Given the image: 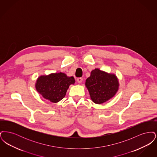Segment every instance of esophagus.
Masks as SVG:
<instances>
[{
  "label": "esophagus",
  "instance_id": "1",
  "mask_svg": "<svg viewBox=\"0 0 157 157\" xmlns=\"http://www.w3.org/2000/svg\"><path fill=\"white\" fill-rule=\"evenodd\" d=\"M82 81H83V78H77V82H78V83H82Z\"/></svg>",
  "mask_w": 157,
  "mask_h": 157
}]
</instances>
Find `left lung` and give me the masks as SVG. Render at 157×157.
Wrapping results in <instances>:
<instances>
[{
	"label": "left lung",
	"instance_id": "left-lung-1",
	"mask_svg": "<svg viewBox=\"0 0 157 157\" xmlns=\"http://www.w3.org/2000/svg\"><path fill=\"white\" fill-rule=\"evenodd\" d=\"M85 86L92 102L102 104L114 97L120 88L117 75L95 68L86 79Z\"/></svg>",
	"mask_w": 157,
	"mask_h": 157
}]
</instances>
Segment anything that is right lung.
<instances>
[{
  "label": "right lung",
  "mask_w": 157,
  "mask_h": 157,
  "mask_svg": "<svg viewBox=\"0 0 157 157\" xmlns=\"http://www.w3.org/2000/svg\"><path fill=\"white\" fill-rule=\"evenodd\" d=\"M73 76H67L63 72L40 75L35 83V89L45 99L57 103L65 97L71 85H74Z\"/></svg>",
  "instance_id": "1"
}]
</instances>
